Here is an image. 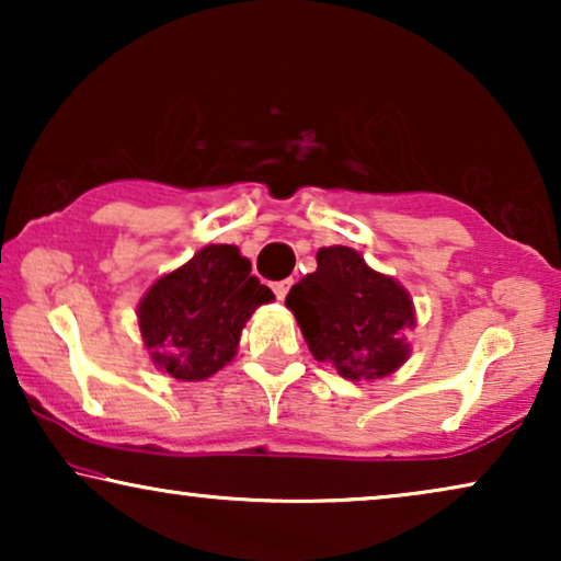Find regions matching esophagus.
Returning a JSON list of instances; mask_svg holds the SVG:
<instances>
[{
    "label": "esophagus",
    "instance_id": "34e87169",
    "mask_svg": "<svg viewBox=\"0 0 561 561\" xmlns=\"http://www.w3.org/2000/svg\"><path fill=\"white\" fill-rule=\"evenodd\" d=\"M288 290H290V280H288V278L273 283V294L278 296V301H283V298L288 296Z\"/></svg>",
    "mask_w": 561,
    "mask_h": 561
}]
</instances>
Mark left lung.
Wrapping results in <instances>:
<instances>
[{
	"label": "left lung",
	"instance_id": "8db88e82",
	"mask_svg": "<svg viewBox=\"0 0 561 561\" xmlns=\"http://www.w3.org/2000/svg\"><path fill=\"white\" fill-rule=\"evenodd\" d=\"M286 306L311 355L342 378L378 380L409 359L403 332L416 324L409 290L373 271L357 250L321 248L317 271L290 288Z\"/></svg>",
	"mask_w": 561,
	"mask_h": 561
}]
</instances>
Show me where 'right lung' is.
I'll return each mask as SVG.
<instances>
[{"instance_id": "add662e5", "label": "right lung", "mask_w": 561, "mask_h": 561, "mask_svg": "<svg viewBox=\"0 0 561 561\" xmlns=\"http://www.w3.org/2000/svg\"><path fill=\"white\" fill-rule=\"evenodd\" d=\"M250 271L234 244H206L152 283L137 306V324L160 370L175 380H206L232 363L244 321L275 298Z\"/></svg>"}]
</instances>
